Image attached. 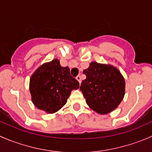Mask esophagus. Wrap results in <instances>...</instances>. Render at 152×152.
I'll return each instance as SVG.
<instances>
[{
    "instance_id": "1",
    "label": "esophagus",
    "mask_w": 152,
    "mask_h": 152,
    "mask_svg": "<svg viewBox=\"0 0 152 152\" xmlns=\"http://www.w3.org/2000/svg\"><path fill=\"white\" fill-rule=\"evenodd\" d=\"M76 79H77V80L78 81V82H79V83L80 84L81 83V77L80 76V75H77L76 77Z\"/></svg>"
}]
</instances>
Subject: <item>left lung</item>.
<instances>
[{
    "label": "left lung",
    "mask_w": 152,
    "mask_h": 152,
    "mask_svg": "<svg viewBox=\"0 0 152 152\" xmlns=\"http://www.w3.org/2000/svg\"><path fill=\"white\" fill-rule=\"evenodd\" d=\"M86 78L81 83L88 105L99 114H107L118 107L125 91L124 79L112 66L92 62L83 70Z\"/></svg>",
    "instance_id": "obj_1"
}]
</instances>
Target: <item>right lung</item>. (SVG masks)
Returning <instances> with one entry per match:
<instances>
[{"label":"right lung","instance_id":"right-lung-1","mask_svg":"<svg viewBox=\"0 0 152 152\" xmlns=\"http://www.w3.org/2000/svg\"><path fill=\"white\" fill-rule=\"evenodd\" d=\"M79 83L70 75L68 67H62L59 61L44 64L30 80V92L36 107L49 113L60 110L66 103L72 90Z\"/></svg>","mask_w":152,"mask_h":152}]
</instances>
